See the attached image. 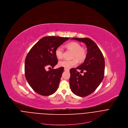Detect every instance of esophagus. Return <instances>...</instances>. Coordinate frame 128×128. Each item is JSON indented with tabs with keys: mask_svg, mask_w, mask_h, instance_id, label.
<instances>
[{
	"mask_svg": "<svg viewBox=\"0 0 128 128\" xmlns=\"http://www.w3.org/2000/svg\"><path fill=\"white\" fill-rule=\"evenodd\" d=\"M64 70L65 71H68V70H69L68 69H67V68H64Z\"/></svg>",
	"mask_w": 128,
	"mask_h": 128,
	"instance_id": "obj_1",
	"label": "esophagus"
}]
</instances>
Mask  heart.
<instances>
[{
  "label": "heart",
  "instance_id": "obj_1",
  "mask_svg": "<svg viewBox=\"0 0 128 128\" xmlns=\"http://www.w3.org/2000/svg\"><path fill=\"white\" fill-rule=\"evenodd\" d=\"M66 47L73 51L72 58H76L80 60H84L87 55L86 50L84 48L81 47L80 44L77 42H70L66 44ZM64 49L62 46L58 47L55 50V55L56 57L60 59L63 56ZM75 58L72 60H64L58 62V66L61 67H64L66 68L69 69L77 65L78 60Z\"/></svg>",
  "mask_w": 128,
  "mask_h": 128
}]
</instances>
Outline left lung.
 <instances>
[{"instance_id": "left-lung-1", "label": "left lung", "mask_w": 128, "mask_h": 128, "mask_svg": "<svg viewBox=\"0 0 128 128\" xmlns=\"http://www.w3.org/2000/svg\"><path fill=\"white\" fill-rule=\"evenodd\" d=\"M72 39L84 42L87 48L84 62L75 68L70 70V85L73 94L86 96L96 90L102 82L104 74L105 62L104 56L98 45L90 38H73ZM77 69L84 71L82 76Z\"/></svg>"}]
</instances>
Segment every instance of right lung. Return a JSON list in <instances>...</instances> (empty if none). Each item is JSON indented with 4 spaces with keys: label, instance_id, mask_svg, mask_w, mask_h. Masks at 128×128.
<instances>
[{
    "label": "right lung",
    "instance_id": "right-lung-1",
    "mask_svg": "<svg viewBox=\"0 0 128 128\" xmlns=\"http://www.w3.org/2000/svg\"><path fill=\"white\" fill-rule=\"evenodd\" d=\"M70 38L44 37L28 53L25 59V76L30 86L37 94L48 96L57 90L64 68L52 69L48 72L46 68L49 66L53 68L58 64L55 50Z\"/></svg>",
    "mask_w": 128,
    "mask_h": 128
}]
</instances>
